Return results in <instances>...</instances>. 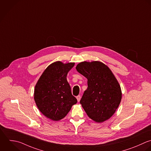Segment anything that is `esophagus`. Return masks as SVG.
Segmentation results:
<instances>
[{
	"label": "esophagus",
	"mask_w": 151,
	"mask_h": 151,
	"mask_svg": "<svg viewBox=\"0 0 151 151\" xmlns=\"http://www.w3.org/2000/svg\"><path fill=\"white\" fill-rule=\"evenodd\" d=\"M76 99H77V100H78V102H79L80 101L81 99V96L80 95H78V96H76Z\"/></svg>",
	"instance_id": "1"
}]
</instances>
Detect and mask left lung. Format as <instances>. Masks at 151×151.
<instances>
[{
    "label": "left lung",
    "mask_w": 151,
    "mask_h": 151,
    "mask_svg": "<svg viewBox=\"0 0 151 151\" xmlns=\"http://www.w3.org/2000/svg\"><path fill=\"white\" fill-rule=\"evenodd\" d=\"M76 69L88 79L80 101L88 116L98 123L111 118L122 99L121 86L111 70L100 61L82 62Z\"/></svg>",
    "instance_id": "left-lung-1"
}]
</instances>
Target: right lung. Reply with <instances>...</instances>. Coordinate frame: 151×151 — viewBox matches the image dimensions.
Here are the masks:
<instances>
[{
	"label": "right lung",
	"instance_id": "add662e5",
	"mask_svg": "<svg viewBox=\"0 0 151 151\" xmlns=\"http://www.w3.org/2000/svg\"><path fill=\"white\" fill-rule=\"evenodd\" d=\"M74 65L73 62L63 63L60 61L51 63L35 85L34 99L37 108L53 121L65 118L77 103L66 79L68 73Z\"/></svg>",
	"mask_w": 151,
	"mask_h": 151
}]
</instances>
